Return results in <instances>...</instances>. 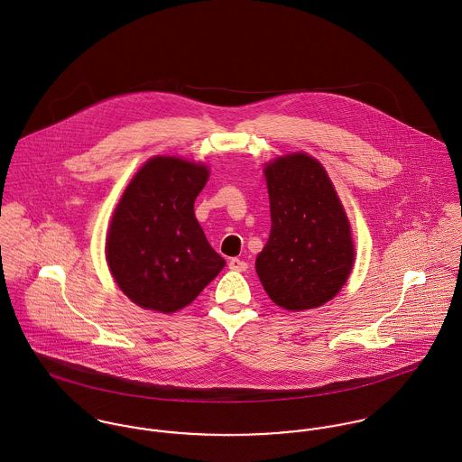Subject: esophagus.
Instances as JSON below:
<instances>
[{"instance_id": "obj_1", "label": "esophagus", "mask_w": 462, "mask_h": 462, "mask_svg": "<svg viewBox=\"0 0 462 462\" xmlns=\"http://www.w3.org/2000/svg\"><path fill=\"white\" fill-rule=\"evenodd\" d=\"M227 266H229L231 270H235V272H245V270H247V263L242 262V260H238V258H231Z\"/></svg>"}]
</instances>
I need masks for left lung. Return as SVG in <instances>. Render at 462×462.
I'll return each instance as SVG.
<instances>
[{
  "label": "left lung",
  "instance_id": "left-lung-1",
  "mask_svg": "<svg viewBox=\"0 0 462 462\" xmlns=\"http://www.w3.org/2000/svg\"><path fill=\"white\" fill-rule=\"evenodd\" d=\"M270 236L256 258L266 295L286 311L332 300L350 277L356 245L350 220L326 167L308 152H290L263 167Z\"/></svg>",
  "mask_w": 462,
  "mask_h": 462
}]
</instances>
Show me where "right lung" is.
Here are the masks:
<instances>
[{
    "label": "right lung",
    "instance_id": "1",
    "mask_svg": "<svg viewBox=\"0 0 462 462\" xmlns=\"http://www.w3.org/2000/svg\"><path fill=\"white\" fill-rule=\"evenodd\" d=\"M209 167L156 154L130 180L114 208L105 256L119 290L142 310L176 313L226 266L199 226L194 202Z\"/></svg>",
    "mask_w": 462,
    "mask_h": 462
}]
</instances>
